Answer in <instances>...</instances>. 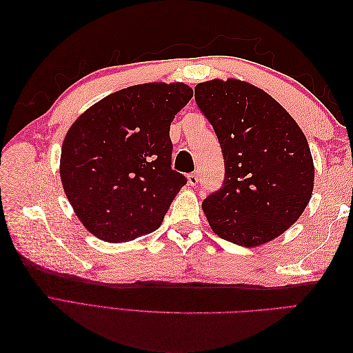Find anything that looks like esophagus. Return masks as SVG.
Listing matches in <instances>:
<instances>
[{
    "label": "esophagus",
    "instance_id": "1",
    "mask_svg": "<svg viewBox=\"0 0 353 353\" xmlns=\"http://www.w3.org/2000/svg\"><path fill=\"white\" fill-rule=\"evenodd\" d=\"M199 183V175L197 174H190L188 175V184L190 185H196Z\"/></svg>",
    "mask_w": 353,
    "mask_h": 353
}]
</instances>
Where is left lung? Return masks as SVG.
Segmentation results:
<instances>
[{
	"label": "left lung",
	"mask_w": 353,
	"mask_h": 353,
	"mask_svg": "<svg viewBox=\"0 0 353 353\" xmlns=\"http://www.w3.org/2000/svg\"><path fill=\"white\" fill-rule=\"evenodd\" d=\"M194 99L215 130L225 166L222 187L201 203L213 232L244 248L279 237L314 190L302 130L270 94L239 79L197 83Z\"/></svg>",
	"instance_id": "obj_1"
}]
</instances>
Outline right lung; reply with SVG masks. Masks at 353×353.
Masks as SVG:
<instances>
[{"label":"right lung","instance_id":"right-lung-1","mask_svg":"<svg viewBox=\"0 0 353 353\" xmlns=\"http://www.w3.org/2000/svg\"><path fill=\"white\" fill-rule=\"evenodd\" d=\"M193 97L183 82L116 91L82 113L61 147L70 205L95 237L131 241L156 231L187 178L172 169L169 130Z\"/></svg>","mask_w":353,"mask_h":353}]
</instances>
